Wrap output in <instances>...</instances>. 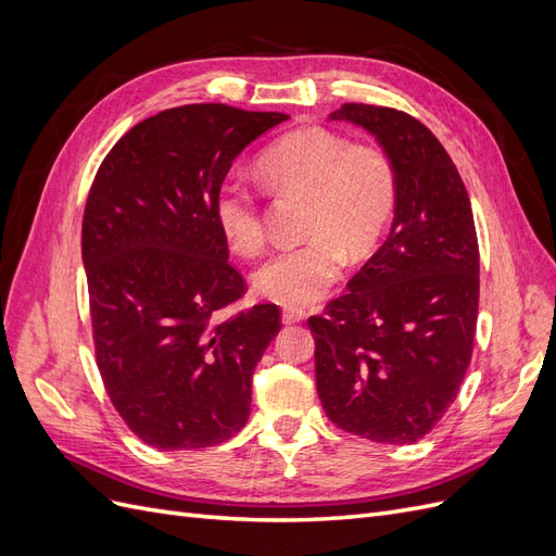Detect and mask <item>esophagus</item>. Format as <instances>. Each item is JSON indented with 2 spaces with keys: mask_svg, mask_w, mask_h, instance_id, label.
<instances>
[{
  "mask_svg": "<svg viewBox=\"0 0 556 556\" xmlns=\"http://www.w3.org/2000/svg\"><path fill=\"white\" fill-rule=\"evenodd\" d=\"M306 319V311L299 306H285L282 308V323L285 325H294V323H304Z\"/></svg>",
  "mask_w": 556,
  "mask_h": 556,
  "instance_id": "obj_1",
  "label": "esophagus"
}]
</instances>
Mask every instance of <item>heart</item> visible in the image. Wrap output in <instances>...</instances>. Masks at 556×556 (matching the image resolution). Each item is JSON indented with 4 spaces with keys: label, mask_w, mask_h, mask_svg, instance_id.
I'll return each mask as SVG.
<instances>
[{
    "label": "heart",
    "mask_w": 556,
    "mask_h": 556,
    "mask_svg": "<svg viewBox=\"0 0 556 556\" xmlns=\"http://www.w3.org/2000/svg\"><path fill=\"white\" fill-rule=\"evenodd\" d=\"M257 176L271 192L301 194L306 241L268 257L257 271V294L276 304L299 306L323 296L341 278L345 255L366 260L396 208V169L380 146L352 143L325 127L285 134L257 160ZM213 215L225 243L252 257L264 248V220L241 182H225L215 194Z\"/></svg>",
    "instance_id": "b5f03b06"
}]
</instances>
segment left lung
<instances>
[{"label": "left lung", "mask_w": 556, "mask_h": 556, "mask_svg": "<svg viewBox=\"0 0 556 556\" xmlns=\"http://www.w3.org/2000/svg\"><path fill=\"white\" fill-rule=\"evenodd\" d=\"M331 121L371 131L396 169L390 237L308 317L317 396L331 422L374 443L427 435L457 399L473 355L480 250L457 166L413 115L343 104Z\"/></svg>", "instance_id": "left-lung-1"}]
</instances>
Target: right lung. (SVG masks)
Wrapping results in <instances>:
<instances>
[{
	"mask_svg": "<svg viewBox=\"0 0 556 556\" xmlns=\"http://www.w3.org/2000/svg\"><path fill=\"white\" fill-rule=\"evenodd\" d=\"M227 104L166 109L134 125L97 169L83 213L97 368L125 425L157 450L231 439L280 308L217 317L245 294L213 201L241 150L288 121Z\"/></svg>",
	"mask_w": 556,
	"mask_h": 556,
	"instance_id": "right-lung-1",
	"label": "right lung"
}]
</instances>
